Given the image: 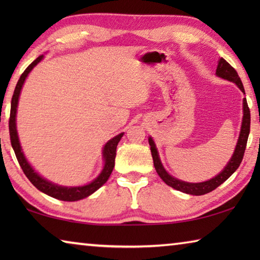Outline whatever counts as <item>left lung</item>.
<instances>
[{"label": "left lung", "mask_w": 260, "mask_h": 260, "mask_svg": "<svg viewBox=\"0 0 260 260\" xmlns=\"http://www.w3.org/2000/svg\"><path fill=\"white\" fill-rule=\"evenodd\" d=\"M215 74L218 77L226 79L228 81H232L236 83V86L240 88V89L244 93V87L242 85V81L239 77V74L235 71V69L232 67L230 63L222 58L219 59L217 71ZM245 94V93H244ZM250 133V109L248 107V103H246V99H243V119H242V126H241V132L239 140H237V144L235 148V151L233 153L231 160L228 161L225 169H223L221 172H220L217 177L212 178L209 181L200 182V183H190V182H184L181 180H178L173 178L172 175H170L166 172L164 167L161 165V161L159 159V155L157 152L156 144L153 142L151 138H149V144H150V150L153 159V165H155L156 172L158 175L161 178L162 181H164L167 186L172 187L177 189L179 191L189 193V195H204V193H208L210 191L214 190L215 188H218L220 184L223 183L226 180L231 177V175L235 172V171L239 169L242 159H243L246 142H248V136Z\"/></svg>", "instance_id": "8db88e82"}]
</instances>
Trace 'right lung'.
I'll list each match as a JSON object with an SVG mask.
<instances>
[{
	"label": "right lung",
	"mask_w": 260,
	"mask_h": 260,
	"mask_svg": "<svg viewBox=\"0 0 260 260\" xmlns=\"http://www.w3.org/2000/svg\"><path fill=\"white\" fill-rule=\"evenodd\" d=\"M43 58V55L39 56L37 59H35L33 63H30L27 69L25 70L24 73L21 74L18 82H17V86L15 88L14 96H12L11 100V110H10V119H9V132H10V141L11 146L14 148V151L16 153L17 159H18L19 165L25 173L26 177L32 182L33 186L37 187L39 190L47 193L54 199L60 200V201H67V202H74L79 201L82 199H86L91 193L95 192L100 187H102L103 184L108 181V179L112 173V170L114 167V159H116V151H117V146L119 143L120 139L122 138L124 133H120L119 135L114 136L107 142L103 149V158H104V167L102 172L96 178L94 181L90 183L86 184V186L81 187H61L58 184H55L48 180L43 179L40 177L35 171L33 167L28 164L27 159H26L24 156V152L21 150L19 139H18V133H17V127H16V113H17V107H18V100L20 95L21 87H23L25 79L27 78L28 73L32 71V69L37 65L39 61Z\"/></svg>",
	"instance_id": "obj_1"
}]
</instances>
